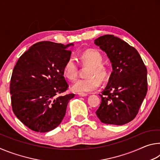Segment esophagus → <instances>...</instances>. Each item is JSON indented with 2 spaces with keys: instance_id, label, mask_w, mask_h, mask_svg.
I'll use <instances>...</instances> for the list:
<instances>
[{
  "instance_id": "34e87169",
  "label": "esophagus",
  "mask_w": 160,
  "mask_h": 160,
  "mask_svg": "<svg viewBox=\"0 0 160 160\" xmlns=\"http://www.w3.org/2000/svg\"><path fill=\"white\" fill-rule=\"evenodd\" d=\"M78 95L80 97H86L88 95V93H78Z\"/></svg>"
}]
</instances>
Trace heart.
Wrapping results in <instances>:
<instances>
[{
  "label": "heart",
  "instance_id": "obj_1",
  "mask_svg": "<svg viewBox=\"0 0 160 160\" xmlns=\"http://www.w3.org/2000/svg\"><path fill=\"white\" fill-rule=\"evenodd\" d=\"M81 61L90 66L88 70V78L75 81L72 90L79 93L89 92L96 90L99 87V81L104 82L109 75V69L102 64L103 56L99 51L90 48L80 54ZM79 67L73 58L70 57L66 61L63 66V75L70 80H75L78 75Z\"/></svg>",
  "mask_w": 160,
  "mask_h": 160
}]
</instances>
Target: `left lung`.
I'll list each match as a JSON object with an SVG mask.
<instances>
[{
  "label": "left lung",
  "mask_w": 160,
  "mask_h": 160,
  "mask_svg": "<svg viewBox=\"0 0 160 160\" xmlns=\"http://www.w3.org/2000/svg\"><path fill=\"white\" fill-rule=\"evenodd\" d=\"M107 53L113 72L96 114L102 123L123 125L133 120L148 92L147 68L133 47L113 35L94 40Z\"/></svg>",
  "instance_id": "1"
}]
</instances>
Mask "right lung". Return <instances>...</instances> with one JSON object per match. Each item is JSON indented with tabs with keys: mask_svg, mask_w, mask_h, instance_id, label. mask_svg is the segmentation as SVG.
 Returning a JSON list of instances; mask_svg holds the SVG:
<instances>
[{
	"mask_svg": "<svg viewBox=\"0 0 160 160\" xmlns=\"http://www.w3.org/2000/svg\"><path fill=\"white\" fill-rule=\"evenodd\" d=\"M52 42L34 44L20 58L10 84L12 111L22 123L36 132L56 128L66 112L74 94L63 95L68 89L63 66L71 51Z\"/></svg>",
	"mask_w": 160,
	"mask_h": 160,
	"instance_id": "right-lung-1",
	"label": "right lung"
}]
</instances>
